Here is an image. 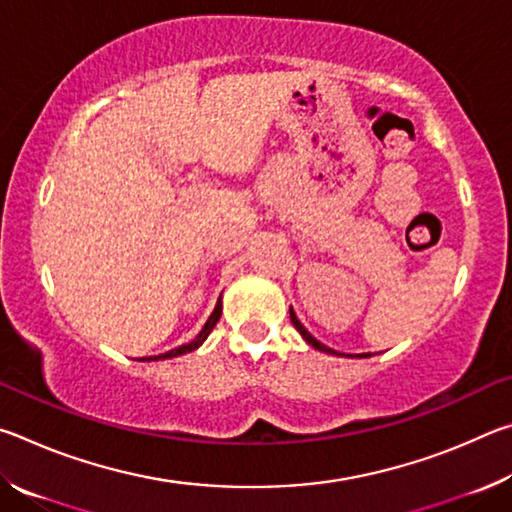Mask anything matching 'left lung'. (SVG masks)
I'll use <instances>...</instances> for the list:
<instances>
[{"label":"left lung","mask_w":512,"mask_h":512,"mask_svg":"<svg viewBox=\"0 0 512 512\" xmlns=\"http://www.w3.org/2000/svg\"><path fill=\"white\" fill-rule=\"evenodd\" d=\"M291 323L296 325V329H298V332L302 334V339H305V341L311 345V348H316V350H320V352H327V354H339V352H336V350L327 348V345H323V343H320V341H316L314 336H311V334L307 332V329L302 327V323H300V320L296 318V314H293V311H291ZM357 357H368V354H357Z\"/></svg>","instance_id":"1"}]
</instances>
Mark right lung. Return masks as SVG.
Listing matches in <instances>:
<instances>
[{
	"mask_svg": "<svg viewBox=\"0 0 512 512\" xmlns=\"http://www.w3.org/2000/svg\"><path fill=\"white\" fill-rule=\"evenodd\" d=\"M219 318H221V302H216V307H214V311H212V316L207 318V323L203 325V329H201V332H198V336H196L194 341H189V343H185V345H180V348H176V350H169V352H164V354H158V357H149V359H142V361H160V359H171V357H180V354L194 352L196 348H201L203 341L207 339V336H210V332L214 329V325L219 323Z\"/></svg>",
	"mask_w": 512,
	"mask_h": 512,
	"instance_id": "add662e5",
	"label": "right lung"
}]
</instances>
